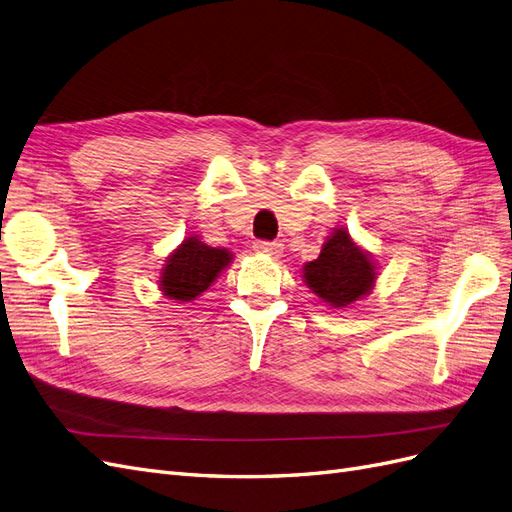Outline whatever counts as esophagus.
Segmentation results:
<instances>
[{
	"label": "esophagus",
	"mask_w": 512,
	"mask_h": 512,
	"mask_svg": "<svg viewBox=\"0 0 512 512\" xmlns=\"http://www.w3.org/2000/svg\"><path fill=\"white\" fill-rule=\"evenodd\" d=\"M254 250H256L258 254L280 256V254H282V243H275V241H254Z\"/></svg>",
	"instance_id": "1"
}]
</instances>
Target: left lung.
I'll return each instance as SVG.
<instances>
[{"instance_id": "1", "label": "left lung", "mask_w": 512, "mask_h": 512, "mask_svg": "<svg viewBox=\"0 0 512 512\" xmlns=\"http://www.w3.org/2000/svg\"><path fill=\"white\" fill-rule=\"evenodd\" d=\"M305 284L333 307H348L374 288L376 271L371 258L356 247L348 230L337 228L316 260L303 267Z\"/></svg>"}]
</instances>
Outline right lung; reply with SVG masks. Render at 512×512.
<instances>
[{
  "mask_svg": "<svg viewBox=\"0 0 512 512\" xmlns=\"http://www.w3.org/2000/svg\"><path fill=\"white\" fill-rule=\"evenodd\" d=\"M230 262V252L209 247L196 237L185 239L162 271V290L168 299L192 301L205 292Z\"/></svg>",
  "mask_w": 512,
  "mask_h": 512,
  "instance_id": "1",
  "label": "right lung"
}]
</instances>
